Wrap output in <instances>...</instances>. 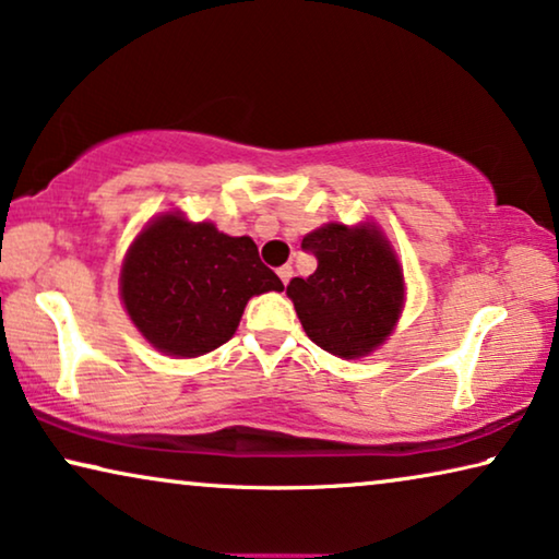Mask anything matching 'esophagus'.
<instances>
[{
  "label": "esophagus",
  "mask_w": 559,
  "mask_h": 559,
  "mask_svg": "<svg viewBox=\"0 0 559 559\" xmlns=\"http://www.w3.org/2000/svg\"><path fill=\"white\" fill-rule=\"evenodd\" d=\"M278 278L283 281V286H288V281L294 278V269H290V265H281V269H278Z\"/></svg>",
  "instance_id": "obj_1"
}]
</instances>
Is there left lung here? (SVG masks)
I'll list each match as a JSON object with an SVG mask.
<instances>
[{"mask_svg": "<svg viewBox=\"0 0 559 559\" xmlns=\"http://www.w3.org/2000/svg\"><path fill=\"white\" fill-rule=\"evenodd\" d=\"M301 248L316 271L294 278L286 294L308 338L341 359L373 352L394 329L404 306V278L389 240L369 226L329 223L308 233Z\"/></svg>", "mask_w": 559, "mask_h": 559, "instance_id": "8db88e82", "label": "left lung"}]
</instances>
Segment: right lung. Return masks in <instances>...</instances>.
<instances>
[{
    "mask_svg": "<svg viewBox=\"0 0 559 559\" xmlns=\"http://www.w3.org/2000/svg\"><path fill=\"white\" fill-rule=\"evenodd\" d=\"M122 301L140 333L168 356L207 354L236 333L248 298L283 290L248 236L170 213L150 223L124 258Z\"/></svg>",
    "mask_w": 559,
    "mask_h": 559,
    "instance_id": "1",
    "label": "right lung"
}]
</instances>
